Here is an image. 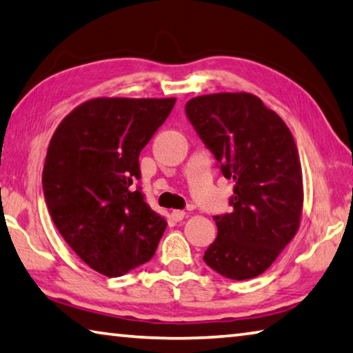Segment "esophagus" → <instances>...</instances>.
Instances as JSON below:
<instances>
[{
  "instance_id": "34e87169",
  "label": "esophagus",
  "mask_w": 353,
  "mask_h": 353,
  "mask_svg": "<svg viewBox=\"0 0 353 353\" xmlns=\"http://www.w3.org/2000/svg\"><path fill=\"white\" fill-rule=\"evenodd\" d=\"M185 214H187V213H185L183 210H172L171 212V218L174 219V221H182L185 218Z\"/></svg>"
}]
</instances>
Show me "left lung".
Instances as JSON below:
<instances>
[{
  "label": "left lung",
  "mask_w": 353,
  "mask_h": 353,
  "mask_svg": "<svg viewBox=\"0 0 353 353\" xmlns=\"http://www.w3.org/2000/svg\"><path fill=\"white\" fill-rule=\"evenodd\" d=\"M185 113L225 179L235 182L230 213L216 214L218 236L204 254L213 271L248 280L270 268L299 229L302 166L292 134L250 93L196 97Z\"/></svg>",
  "instance_id": "left-lung-1"
}]
</instances>
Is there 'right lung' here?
<instances>
[{"instance_id":"add662e5","label":"right lung","mask_w":353,"mask_h":353,"mask_svg":"<svg viewBox=\"0 0 353 353\" xmlns=\"http://www.w3.org/2000/svg\"><path fill=\"white\" fill-rule=\"evenodd\" d=\"M174 98H97L62 119L48 148L43 194L68 246L99 274L119 277L152 259L166 221L145 201L139 157Z\"/></svg>"}]
</instances>
